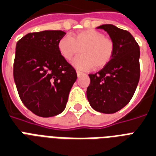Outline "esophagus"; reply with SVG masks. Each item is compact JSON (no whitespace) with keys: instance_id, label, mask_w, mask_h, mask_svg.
I'll list each match as a JSON object with an SVG mask.
<instances>
[{"instance_id":"34e87169","label":"esophagus","mask_w":156,"mask_h":156,"mask_svg":"<svg viewBox=\"0 0 156 156\" xmlns=\"http://www.w3.org/2000/svg\"><path fill=\"white\" fill-rule=\"evenodd\" d=\"M76 74L78 76H80V75H82V72H80V71H76Z\"/></svg>"}]
</instances>
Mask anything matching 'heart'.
I'll return each instance as SVG.
<instances>
[{"mask_svg":"<svg viewBox=\"0 0 156 156\" xmlns=\"http://www.w3.org/2000/svg\"><path fill=\"white\" fill-rule=\"evenodd\" d=\"M61 56L70 61L81 50L82 54L72 61L78 69H101L112 60L115 51L114 42L101 32L89 29L78 32L72 37L65 36L58 44Z\"/></svg>","mask_w":156,"mask_h":156,"instance_id":"1","label":"heart"}]
</instances>
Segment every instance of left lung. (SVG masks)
<instances>
[{"label":"left lung","instance_id":"1","mask_svg":"<svg viewBox=\"0 0 156 156\" xmlns=\"http://www.w3.org/2000/svg\"><path fill=\"white\" fill-rule=\"evenodd\" d=\"M97 28L108 33L115 44L109 63L95 74H89L88 101L93 109L105 114L121 110L134 94L140 78V48L129 32L112 24Z\"/></svg>","mask_w":156,"mask_h":156}]
</instances>
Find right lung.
<instances>
[{"label": "right lung", "mask_w": 156, "mask_h": 156, "mask_svg": "<svg viewBox=\"0 0 156 156\" xmlns=\"http://www.w3.org/2000/svg\"><path fill=\"white\" fill-rule=\"evenodd\" d=\"M66 32L47 30L24 36L16 44L14 80L20 99L35 115L51 117L66 107L76 70L58 51Z\"/></svg>", "instance_id": "add662e5"}]
</instances>
